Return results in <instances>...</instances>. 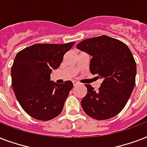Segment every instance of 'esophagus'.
I'll list each match as a JSON object with an SVG mask.
<instances>
[{
	"mask_svg": "<svg viewBox=\"0 0 147 147\" xmlns=\"http://www.w3.org/2000/svg\"><path fill=\"white\" fill-rule=\"evenodd\" d=\"M73 84H74V86H77L79 84V82L77 81V80H73Z\"/></svg>",
	"mask_w": 147,
	"mask_h": 147,
	"instance_id": "1",
	"label": "esophagus"
}]
</instances>
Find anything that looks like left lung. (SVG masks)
Returning <instances> with one entry per match:
<instances>
[{
	"label": "left lung",
	"mask_w": 147,
	"mask_h": 147,
	"mask_svg": "<svg viewBox=\"0 0 147 147\" xmlns=\"http://www.w3.org/2000/svg\"><path fill=\"white\" fill-rule=\"evenodd\" d=\"M77 48L92 56L90 73L103 80L98 90L85 84L87 93L81 100L83 110L98 120L117 116L135 86L136 64L131 51L124 43L106 35L84 40Z\"/></svg>",
	"instance_id": "8db88e82"
}]
</instances>
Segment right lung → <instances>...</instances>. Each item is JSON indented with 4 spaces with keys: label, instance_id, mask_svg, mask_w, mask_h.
<instances>
[{
    "label": "right lung",
    "instance_id": "1",
    "mask_svg": "<svg viewBox=\"0 0 147 147\" xmlns=\"http://www.w3.org/2000/svg\"><path fill=\"white\" fill-rule=\"evenodd\" d=\"M74 44H36L17 53L11 67L12 87L23 110L33 118L52 120L63 110L73 83L57 84L51 80V74Z\"/></svg>",
    "mask_w": 147,
    "mask_h": 147
}]
</instances>
